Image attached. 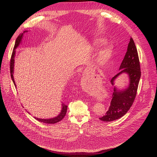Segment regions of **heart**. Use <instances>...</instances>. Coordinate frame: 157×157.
I'll use <instances>...</instances> for the list:
<instances>
[{"mask_svg": "<svg viewBox=\"0 0 157 157\" xmlns=\"http://www.w3.org/2000/svg\"><path fill=\"white\" fill-rule=\"evenodd\" d=\"M105 41L103 39H97L94 41V45L96 47H99L102 44L104 43ZM112 56V49L110 47H107L104 49L98 58V61L100 64H105L110 59Z\"/></svg>", "mask_w": 157, "mask_h": 157, "instance_id": "1", "label": "heart"}]
</instances>
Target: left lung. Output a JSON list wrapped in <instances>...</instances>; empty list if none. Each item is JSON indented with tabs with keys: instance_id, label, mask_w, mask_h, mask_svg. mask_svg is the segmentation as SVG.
I'll return each instance as SVG.
<instances>
[{
	"instance_id": "obj_1",
	"label": "left lung",
	"mask_w": 157,
	"mask_h": 157,
	"mask_svg": "<svg viewBox=\"0 0 157 157\" xmlns=\"http://www.w3.org/2000/svg\"><path fill=\"white\" fill-rule=\"evenodd\" d=\"M119 70L120 72L111 79V84L114 85V81L119 75L127 73L129 78L128 86L121 91L117 90L116 87H114L109 109L105 116L99 118L102 121L110 122L120 119L127 113L136 99L141 71L137 50L132 38Z\"/></svg>"
}]
</instances>
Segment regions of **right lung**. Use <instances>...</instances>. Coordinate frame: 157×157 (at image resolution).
I'll return each instance as SVG.
<instances>
[{
  "mask_svg": "<svg viewBox=\"0 0 157 157\" xmlns=\"http://www.w3.org/2000/svg\"><path fill=\"white\" fill-rule=\"evenodd\" d=\"M26 32V31H25ZM23 34L24 33H21V35L20 34V35L18 36V37L17 38L16 40H15V45L13 47V50L12 53V56H11V59H10V75H11V78L12 79L13 82V84L15 85V86H16L15 82L14 81V79H13V67H14V57H15V49L19 45V44L20 43L21 41V38H23ZM62 109L60 114L53 118L52 119H38L36 117H35V119H36L37 121L43 122V123H46V124H55L57 123L59 121H61L66 116V111H67V107H68V105H66L65 104L63 103L62 104Z\"/></svg>",
  "mask_w": 157,
  "mask_h": 157,
  "instance_id": "right-lung-1",
  "label": "right lung"
}]
</instances>
